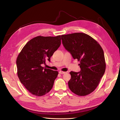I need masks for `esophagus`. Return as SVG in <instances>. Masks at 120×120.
Segmentation results:
<instances>
[{
	"instance_id": "esophagus-1",
	"label": "esophagus",
	"mask_w": 120,
	"mask_h": 120,
	"mask_svg": "<svg viewBox=\"0 0 120 120\" xmlns=\"http://www.w3.org/2000/svg\"><path fill=\"white\" fill-rule=\"evenodd\" d=\"M66 72H64V71H59V74H66Z\"/></svg>"
}]
</instances>
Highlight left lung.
<instances>
[{"instance_id": "obj_1", "label": "left lung", "mask_w": 120, "mask_h": 120, "mask_svg": "<svg viewBox=\"0 0 120 120\" xmlns=\"http://www.w3.org/2000/svg\"><path fill=\"white\" fill-rule=\"evenodd\" d=\"M61 37L65 49L80 63V71L70 72L69 88L78 96L88 95L96 89L104 75L106 63L103 50L96 41L85 34L74 33Z\"/></svg>"}]
</instances>
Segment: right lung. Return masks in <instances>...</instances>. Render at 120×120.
Returning <instances> with one entry per match:
<instances>
[{
    "label": "right lung",
    "mask_w": 120,
    "mask_h": 120,
    "mask_svg": "<svg viewBox=\"0 0 120 120\" xmlns=\"http://www.w3.org/2000/svg\"><path fill=\"white\" fill-rule=\"evenodd\" d=\"M61 44V37L38 36L24 45L16 60L20 82L31 94L42 96L52 89L58 71L41 67Z\"/></svg>",
    "instance_id": "1"
}]
</instances>
